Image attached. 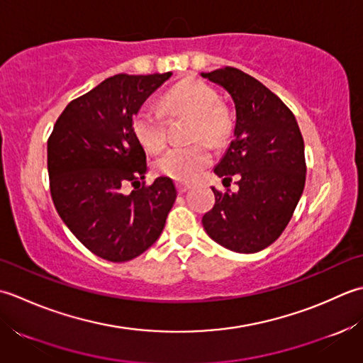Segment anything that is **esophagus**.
I'll use <instances>...</instances> for the list:
<instances>
[{"mask_svg":"<svg viewBox=\"0 0 363 363\" xmlns=\"http://www.w3.org/2000/svg\"><path fill=\"white\" fill-rule=\"evenodd\" d=\"M189 188H191L189 183H182V182L177 183V189H179L180 194H183V192H186Z\"/></svg>","mask_w":363,"mask_h":363,"instance_id":"esophagus-1","label":"esophagus"}]
</instances>
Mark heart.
<instances>
[{"instance_id":"b5f03b06","label":"heart","mask_w":363,"mask_h":363,"mask_svg":"<svg viewBox=\"0 0 363 363\" xmlns=\"http://www.w3.org/2000/svg\"><path fill=\"white\" fill-rule=\"evenodd\" d=\"M216 91L201 79H184L166 92L160 108L140 106L133 117V133L149 152H160L167 143L166 116H192L189 139L196 143L171 147L155 162L157 171L177 182H191L208 167L211 152L203 140L211 145L224 144L232 133V119L227 109L218 105Z\"/></svg>"}]
</instances>
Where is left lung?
I'll return each instance as SVG.
<instances>
[{
	"label": "left lung",
	"mask_w": 363,
	"mask_h": 363,
	"mask_svg": "<svg viewBox=\"0 0 363 363\" xmlns=\"http://www.w3.org/2000/svg\"><path fill=\"white\" fill-rule=\"evenodd\" d=\"M201 75L224 87L236 111L233 140L214 174L224 186L240 177L236 192L211 188L216 202L202 224L220 246L254 254L282 235L302 196L304 139L291 111L254 77L233 67Z\"/></svg>",
	"instance_id": "obj_1"
}]
</instances>
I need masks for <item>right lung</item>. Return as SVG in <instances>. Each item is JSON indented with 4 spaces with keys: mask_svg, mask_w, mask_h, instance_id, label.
<instances>
[{
    "mask_svg": "<svg viewBox=\"0 0 363 363\" xmlns=\"http://www.w3.org/2000/svg\"><path fill=\"white\" fill-rule=\"evenodd\" d=\"M172 73L114 75L72 100L48 139L50 192L70 232L108 262H128L160 238L177 197L174 182L150 186L145 152L133 133V117Z\"/></svg>",
    "mask_w": 363,
    "mask_h": 363,
    "instance_id": "obj_1",
    "label": "right lung"
}]
</instances>
